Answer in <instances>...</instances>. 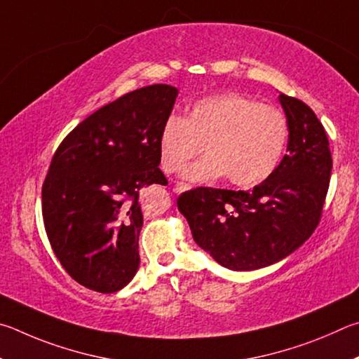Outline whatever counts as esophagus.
<instances>
[{
    "label": "esophagus",
    "mask_w": 359,
    "mask_h": 359,
    "mask_svg": "<svg viewBox=\"0 0 359 359\" xmlns=\"http://www.w3.org/2000/svg\"><path fill=\"white\" fill-rule=\"evenodd\" d=\"M187 189H191V184H186V183H178V184H176V186L173 187V191H175L176 194H181V192H184V191H187Z\"/></svg>",
    "instance_id": "esophagus-1"
}]
</instances>
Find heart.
Masks as SVG:
<instances>
[{"label": "heart", "instance_id": "heart-1", "mask_svg": "<svg viewBox=\"0 0 359 359\" xmlns=\"http://www.w3.org/2000/svg\"><path fill=\"white\" fill-rule=\"evenodd\" d=\"M288 142L284 113L238 93L197 100L187 116H170L159 135L162 168L175 173L202 153L203 159L184 170L194 183L227 176L240 187L260 184L278 168Z\"/></svg>", "mask_w": 359, "mask_h": 359}]
</instances>
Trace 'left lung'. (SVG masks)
<instances>
[{
	"label": "left lung",
	"mask_w": 359,
	"mask_h": 359,
	"mask_svg": "<svg viewBox=\"0 0 359 359\" xmlns=\"http://www.w3.org/2000/svg\"><path fill=\"white\" fill-rule=\"evenodd\" d=\"M279 102L288 123L287 154L263 183L252 191L197 187L178 198L194 241L233 271L285 259L322 217L332 168L328 137L303 100L280 93Z\"/></svg>",
	"instance_id": "1"
}]
</instances>
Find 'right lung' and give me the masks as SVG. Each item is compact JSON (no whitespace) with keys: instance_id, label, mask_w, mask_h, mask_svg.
<instances>
[{"instance_id":"add662e5","label":"right lung","mask_w":359,"mask_h":359,"mask_svg":"<svg viewBox=\"0 0 359 359\" xmlns=\"http://www.w3.org/2000/svg\"><path fill=\"white\" fill-rule=\"evenodd\" d=\"M178 90L151 85L83 119L61 142L42 186L43 225L66 273L100 293L121 290L140 255L144 186H167L159 135Z\"/></svg>"}]
</instances>
